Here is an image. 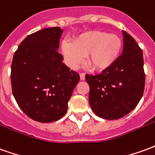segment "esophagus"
I'll use <instances>...</instances> for the list:
<instances>
[{"label":"esophagus","instance_id":"esophagus-1","mask_svg":"<svg viewBox=\"0 0 155 155\" xmlns=\"http://www.w3.org/2000/svg\"><path fill=\"white\" fill-rule=\"evenodd\" d=\"M80 78H81V81H85V74H84V73H81V74H80Z\"/></svg>","mask_w":155,"mask_h":155}]
</instances>
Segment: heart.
I'll use <instances>...</instances> for the list:
<instances>
[{
    "mask_svg": "<svg viewBox=\"0 0 155 155\" xmlns=\"http://www.w3.org/2000/svg\"><path fill=\"white\" fill-rule=\"evenodd\" d=\"M122 48L123 42L117 35L90 31L76 37L74 43L64 40L61 51L67 65L71 69H77L87 56V62L93 70H103L115 63Z\"/></svg>",
    "mask_w": 155,
    "mask_h": 155,
    "instance_id": "heart-1",
    "label": "heart"
}]
</instances>
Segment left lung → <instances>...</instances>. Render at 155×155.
I'll return each mask as SVG.
<instances>
[{"mask_svg": "<svg viewBox=\"0 0 155 155\" xmlns=\"http://www.w3.org/2000/svg\"><path fill=\"white\" fill-rule=\"evenodd\" d=\"M123 54L101 74H86L89 102L98 117L108 120L123 117L141 100L145 85L143 51L136 41L123 31Z\"/></svg>", "mask_w": 155, "mask_h": 155, "instance_id": "1", "label": "left lung"}]
</instances>
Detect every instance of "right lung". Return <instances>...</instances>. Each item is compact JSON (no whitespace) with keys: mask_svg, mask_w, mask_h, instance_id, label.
Wrapping results in <instances>:
<instances>
[{"mask_svg":"<svg viewBox=\"0 0 155 155\" xmlns=\"http://www.w3.org/2000/svg\"><path fill=\"white\" fill-rule=\"evenodd\" d=\"M60 27L39 30L27 37L12 63V93L26 115L52 123L66 113L68 101L80 75L63 63L59 52Z\"/></svg>","mask_w":155,"mask_h":155,"instance_id":"add662e5","label":"right lung"}]
</instances>
